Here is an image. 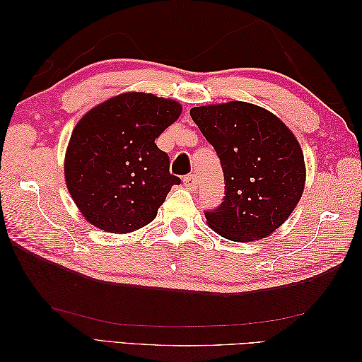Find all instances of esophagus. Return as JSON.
Returning a JSON list of instances; mask_svg holds the SVG:
<instances>
[{
	"label": "esophagus",
	"mask_w": 362,
	"mask_h": 362,
	"mask_svg": "<svg viewBox=\"0 0 362 362\" xmlns=\"http://www.w3.org/2000/svg\"><path fill=\"white\" fill-rule=\"evenodd\" d=\"M183 185H185L187 189L194 191L197 188V177L194 174H189L183 177Z\"/></svg>",
	"instance_id": "34e87169"
}]
</instances>
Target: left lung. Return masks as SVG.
Here are the masks:
<instances>
[{
    "label": "left lung",
    "instance_id": "1",
    "mask_svg": "<svg viewBox=\"0 0 362 362\" xmlns=\"http://www.w3.org/2000/svg\"><path fill=\"white\" fill-rule=\"evenodd\" d=\"M191 118L221 160L226 196L205 211L209 226L232 241L271 235L294 211L305 187L303 152L274 113L232 101L193 107Z\"/></svg>",
    "mask_w": 362,
    "mask_h": 362
}]
</instances>
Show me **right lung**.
Instances as JSON below:
<instances>
[{
  "instance_id": "right-lung-1",
  "label": "right lung",
  "mask_w": 362,
  "mask_h": 362,
  "mask_svg": "<svg viewBox=\"0 0 362 362\" xmlns=\"http://www.w3.org/2000/svg\"><path fill=\"white\" fill-rule=\"evenodd\" d=\"M180 113L173 99L134 91L96 105L78 122L65 156V180L90 224L127 233L157 216L180 179L169 173V157L156 138Z\"/></svg>"
}]
</instances>
